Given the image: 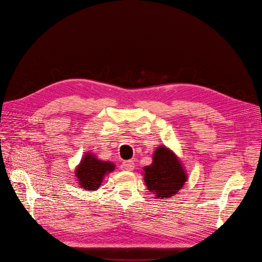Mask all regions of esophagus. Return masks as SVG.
<instances>
[{
  "mask_svg": "<svg viewBox=\"0 0 262 262\" xmlns=\"http://www.w3.org/2000/svg\"><path fill=\"white\" fill-rule=\"evenodd\" d=\"M122 167L126 171H132L135 168V163L133 161H124L122 163Z\"/></svg>",
  "mask_w": 262,
  "mask_h": 262,
  "instance_id": "1",
  "label": "esophagus"
}]
</instances>
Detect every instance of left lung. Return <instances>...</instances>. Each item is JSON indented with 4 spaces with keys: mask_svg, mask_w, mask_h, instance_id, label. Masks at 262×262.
I'll return each instance as SVG.
<instances>
[{
    "mask_svg": "<svg viewBox=\"0 0 262 262\" xmlns=\"http://www.w3.org/2000/svg\"><path fill=\"white\" fill-rule=\"evenodd\" d=\"M144 181L148 190L158 198H170L181 190L186 174L170 149L159 147L155 151L152 164L144 168Z\"/></svg>",
    "mask_w": 262,
    "mask_h": 262,
    "instance_id": "8db88e82",
    "label": "left lung"
}]
</instances>
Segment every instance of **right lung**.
Masks as SVG:
<instances>
[{"label":"right lung","instance_id":"obj_1","mask_svg":"<svg viewBox=\"0 0 262 262\" xmlns=\"http://www.w3.org/2000/svg\"><path fill=\"white\" fill-rule=\"evenodd\" d=\"M114 169L113 163L99 161L88 152L76 169V176L81 188H84L86 191H95L99 189L104 175Z\"/></svg>","mask_w":262,"mask_h":262}]
</instances>
